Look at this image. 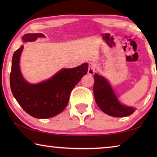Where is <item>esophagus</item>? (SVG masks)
Wrapping results in <instances>:
<instances>
[{
    "label": "esophagus",
    "mask_w": 157,
    "mask_h": 157,
    "mask_svg": "<svg viewBox=\"0 0 157 157\" xmlns=\"http://www.w3.org/2000/svg\"><path fill=\"white\" fill-rule=\"evenodd\" d=\"M95 73V64L94 63H89V69H88V74L89 75H94Z\"/></svg>",
    "instance_id": "34e87169"
}]
</instances>
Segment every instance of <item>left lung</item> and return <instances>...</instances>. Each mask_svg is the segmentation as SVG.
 <instances>
[{
	"instance_id": "8db88e82",
	"label": "left lung",
	"mask_w": 157,
	"mask_h": 157,
	"mask_svg": "<svg viewBox=\"0 0 157 157\" xmlns=\"http://www.w3.org/2000/svg\"><path fill=\"white\" fill-rule=\"evenodd\" d=\"M94 79L95 100L103 112L113 117H125L134 112L136 108L120 102L108 79L98 73H95Z\"/></svg>"
}]
</instances>
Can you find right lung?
Listing matches in <instances>:
<instances>
[{
	"label": "right lung",
	"mask_w": 157,
	"mask_h": 157,
	"mask_svg": "<svg viewBox=\"0 0 157 157\" xmlns=\"http://www.w3.org/2000/svg\"><path fill=\"white\" fill-rule=\"evenodd\" d=\"M43 34H26L23 42L34 41ZM23 45L14 52L10 73L12 94L26 113L34 118L46 119L60 113L67 106L71 92L88 71L87 63L73 68H62L51 78L38 84L25 80L20 68Z\"/></svg>",
	"instance_id": "right-lung-1"
}]
</instances>
